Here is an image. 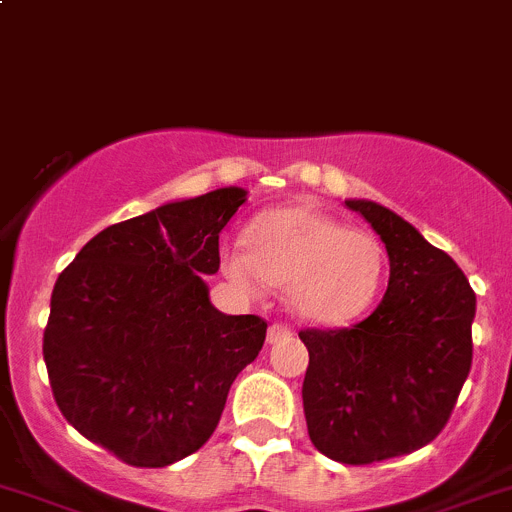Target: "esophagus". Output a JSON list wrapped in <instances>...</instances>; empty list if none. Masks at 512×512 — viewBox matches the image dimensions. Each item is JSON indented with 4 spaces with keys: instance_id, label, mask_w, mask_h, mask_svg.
I'll list each match as a JSON object with an SVG mask.
<instances>
[{
    "instance_id": "esophagus-1",
    "label": "esophagus",
    "mask_w": 512,
    "mask_h": 512,
    "mask_svg": "<svg viewBox=\"0 0 512 512\" xmlns=\"http://www.w3.org/2000/svg\"><path fill=\"white\" fill-rule=\"evenodd\" d=\"M290 335H292L290 327L275 322V325H270V330H267V342H280V340H285V337H290Z\"/></svg>"
}]
</instances>
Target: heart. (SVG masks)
<instances>
[{
    "label": "heart",
    "mask_w": 512,
    "mask_h": 512,
    "mask_svg": "<svg viewBox=\"0 0 512 512\" xmlns=\"http://www.w3.org/2000/svg\"><path fill=\"white\" fill-rule=\"evenodd\" d=\"M222 270L247 295H260L265 282L285 287L302 320L345 325L375 302L388 255L372 232L352 230L310 207H287L257 217L247 245H227Z\"/></svg>",
    "instance_id": "obj_1"
}]
</instances>
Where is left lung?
<instances>
[{
    "instance_id": "1",
    "label": "left lung",
    "mask_w": 512,
    "mask_h": 512,
    "mask_svg": "<svg viewBox=\"0 0 512 512\" xmlns=\"http://www.w3.org/2000/svg\"><path fill=\"white\" fill-rule=\"evenodd\" d=\"M385 242L388 292L370 317L302 330V408L312 445L345 465L420 450L450 420L473 362L475 292L448 252L370 200H347Z\"/></svg>"
}]
</instances>
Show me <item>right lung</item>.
I'll list each match as a JSON object with an SVG mask.
<instances>
[{
    "label": "right lung",
    "instance_id": "obj_1",
    "mask_svg": "<svg viewBox=\"0 0 512 512\" xmlns=\"http://www.w3.org/2000/svg\"><path fill=\"white\" fill-rule=\"evenodd\" d=\"M247 200L222 187L94 235L64 267L44 327V365L74 430L135 468H165L210 440L267 322L225 315L202 275Z\"/></svg>",
    "mask_w": 512,
    "mask_h": 512
}]
</instances>
